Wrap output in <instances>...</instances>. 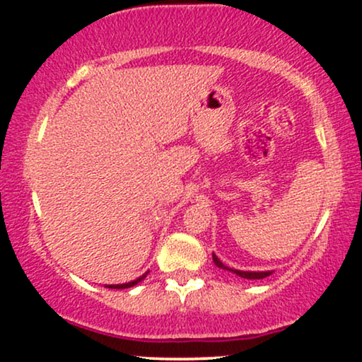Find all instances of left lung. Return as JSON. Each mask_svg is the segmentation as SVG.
<instances>
[{
  "label": "left lung",
  "instance_id": "1",
  "mask_svg": "<svg viewBox=\"0 0 362 362\" xmlns=\"http://www.w3.org/2000/svg\"><path fill=\"white\" fill-rule=\"evenodd\" d=\"M213 260H214V264L218 265L219 269H228L226 265L223 264L221 260L218 259V257L216 255H213ZM228 271H231V272H235L236 276H240V277H245V279H264V277H267V276H271V272H245V271H233V269H228Z\"/></svg>",
  "mask_w": 362,
  "mask_h": 362
}]
</instances>
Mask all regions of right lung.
Returning <instances> with one entry per match:
<instances>
[{
	"mask_svg": "<svg viewBox=\"0 0 362 362\" xmlns=\"http://www.w3.org/2000/svg\"><path fill=\"white\" fill-rule=\"evenodd\" d=\"M144 277H146V274H143V276L138 277V279H136V281L126 282V284H109V286H107V288H110V289H126V288H132V286H136V284H138V282L143 281Z\"/></svg>",
	"mask_w": 362,
	"mask_h": 362,
	"instance_id": "1",
	"label": "right lung"
}]
</instances>
